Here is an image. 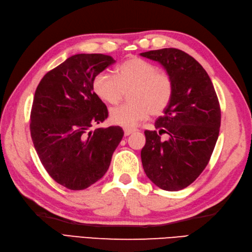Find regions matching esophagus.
<instances>
[{
  "mask_svg": "<svg viewBox=\"0 0 252 252\" xmlns=\"http://www.w3.org/2000/svg\"><path fill=\"white\" fill-rule=\"evenodd\" d=\"M123 131H125V135L127 136V135L132 134L133 132H135L136 130L135 129H132V127H125V129H123Z\"/></svg>",
  "mask_w": 252,
  "mask_h": 252,
  "instance_id": "34e87169",
  "label": "esophagus"
}]
</instances>
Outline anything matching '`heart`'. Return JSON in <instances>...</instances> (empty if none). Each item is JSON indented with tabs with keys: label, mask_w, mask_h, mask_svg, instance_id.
<instances>
[{
	"label": "heart",
	"mask_w": 252,
	"mask_h": 252,
	"mask_svg": "<svg viewBox=\"0 0 252 252\" xmlns=\"http://www.w3.org/2000/svg\"><path fill=\"white\" fill-rule=\"evenodd\" d=\"M93 91L104 103L114 105L129 92L130 103L112 108L110 121L122 126H134L151 114L158 116L167 109L173 96V80L153 63L133 57L116 69V74L99 72L93 79Z\"/></svg>",
	"instance_id": "heart-1"
}]
</instances>
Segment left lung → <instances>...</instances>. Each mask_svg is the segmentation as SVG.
I'll list each match as a JSON object with an SVG mask.
<instances>
[{"label": "left lung", "mask_w": 252, "mask_h": 252, "mask_svg": "<svg viewBox=\"0 0 252 252\" xmlns=\"http://www.w3.org/2000/svg\"><path fill=\"white\" fill-rule=\"evenodd\" d=\"M141 55L159 62L173 80L172 99L155 122L156 130L144 132L143 168L161 189H183L210 160L220 132V103L208 73L187 53L170 47ZM163 132L170 136L168 141L159 137Z\"/></svg>", "instance_id": "obj_1"}]
</instances>
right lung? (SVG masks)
Wrapping results in <instances>:
<instances>
[{
  "instance_id": "add662e5",
  "label": "right lung",
  "mask_w": 252,
  "mask_h": 252,
  "mask_svg": "<svg viewBox=\"0 0 252 252\" xmlns=\"http://www.w3.org/2000/svg\"><path fill=\"white\" fill-rule=\"evenodd\" d=\"M115 62L104 54L73 55L47 72L35 90L32 142L47 173L68 189H85L103 178L122 140L120 126L91 131L108 117L93 79Z\"/></svg>"
}]
</instances>
